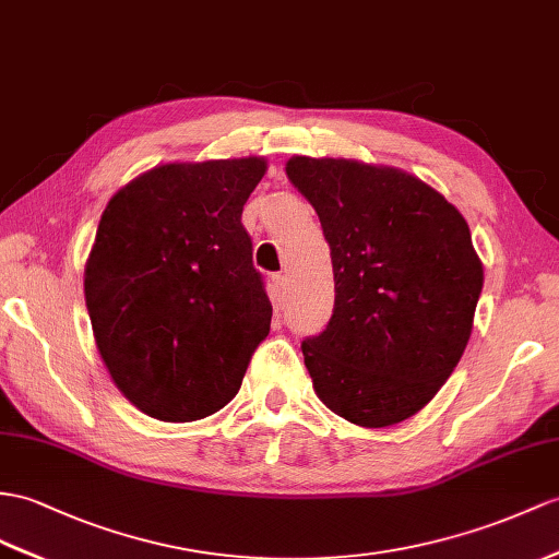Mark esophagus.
Listing matches in <instances>:
<instances>
[{
	"label": "esophagus",
	"mask_w": 559,
	"mask_h": 559,
	"mask_svg": "<svg viewBox=\"0 0 559 559\" xmlns=\"http://www.w3.org/2000/svg\"><path fill=\"white\" fill-rule=\"evenodd\" d=\"M284 289H287V277L282 275V272H277V275L270 277V296H272V304H280L282 296H284Z\"/></svg>",
	"instance_id": "esophagus-1"
}]
</instances>
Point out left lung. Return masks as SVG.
I'll return each instance as SVG.
<instances>
[{"instance_id": "obj_1", "label": "left lung", "mask_w": 559, "mask_h": 559, "mask_svg": "<svg viewBox=\"0 0 559 559\" xmlns=\"http://www.w3.org/2000/svg\"><path fill=\"white\" fill-rule=\"evenodd\" d=\"M287 177L332 251V320L301 344L312 389L353 425H399L437 396L467 348L484 287L467 221L391 166L292 156Z\"/></svg>"}]
</instances>
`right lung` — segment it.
<instances>
[{
  "instance_id": "obj_1",
  "label": "right lung",
  "mask_w": 559,
  "mask_h": 559,
  "mask_svg": "<svg viewBox=\"0 0 559 559\" xmlns=\"http://www.w3.org/2000/svg\"><path fill=\"white\" fill-rule=\"evenodd\" d=\"M265 170L261 156L166 163L106 203L85 304L114 384L148 417L221 411L270 332L272 306L241 225Z\"/></svg>"
}]
</instances>
